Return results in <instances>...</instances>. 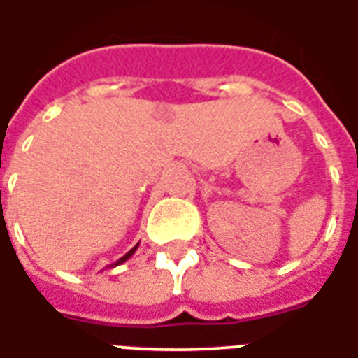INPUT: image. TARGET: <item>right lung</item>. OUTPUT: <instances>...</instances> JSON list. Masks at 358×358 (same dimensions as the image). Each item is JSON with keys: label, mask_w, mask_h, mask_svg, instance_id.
I'll list each match as a JSON object with an SVG mask.
<instances>
[{"label": "right lung", "mask_w": 358, "mask_h": 358, "mask_svg": "<svg viewBox=\"0 0 358 358\" xmlns=\"http://www.w3.org/2000/svg\"><path fill=\"white\" fill-rule=\"evenodd\" d=\"M138 246H139V243H138V245H136V246H134V248H132V250H130L129 254H124V255H123V257H121V259H119V261H115V263H113V264H112V266H117V264L124 263V261H129V259H130V257H132V255H134V252H136V250H138Z\"/></svg>", "instance_id": "obj_1"}]
</instances>
